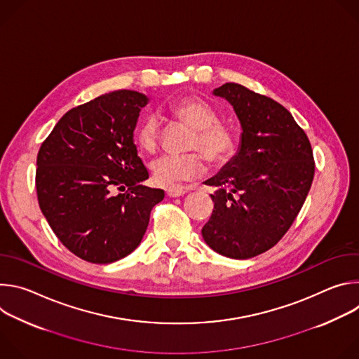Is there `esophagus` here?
Masks as SVG:
<instances>
[{
    "instance_id": "esophagus-1",
    "label": "esophagus",
    "mask_w": 359,
    "mask_h": 359,
    "mask_svg": "<svg viewBox=\"0 0 359 359\" xmlns=\"http://www.w3.org/2000/svg\"><path fill=\"white\" fill-rule=\"evenodd\" d=\"M186 193H187L186 189H179V187H170V189L166 190V194L169 197H180V196H183Z\"/></svg>"
}]
</instances>
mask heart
Returning <instances> with one entry per match:
<instances>
[{
    "instance_id": "b5f03b06",
    "label": "heart",
    "mask_w": 359,
    "mask_h": 359,
    "mask_svg": "<svg viewBox=\"0 0 359 359\" xmlns=\"http://www.w3.org/2000/svg\"><path fill=\"white\" fill-rule=\"evenodd\" d=\"M172 114L190 125L194 135L189 149H198L208 161L220 163L227 159L233 147L230 130L219 123V115L208 102L198 97H184L170 108ZM136 142L143 151H153L159 144L161 122L156 116L147 115L136 128ZM151 179L158 186L170 187L182 182L198 177L204 172V161L198 151L183 155L166 153L149 165Z\"/></svg>"
}]
</instances>
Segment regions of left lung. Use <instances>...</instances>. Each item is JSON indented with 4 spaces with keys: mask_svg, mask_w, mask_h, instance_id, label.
Listing matches in <instances>:
<instances>
[{
    "mask_svg": "<svg viewBox=\"0 0 359 359\" xmlns=\"http://www.w3.org/2000/svg\"><path fill=\"white\" fill-rule=\"evenodd\" d=\"M213 95L231 105L241 135L236 155L204 182L217 190L201 236L216 252L245 260L270 250L291 227L314 179L313 149L271 97L231 82Z\"/></svg>",
    "mask_w": 359,
    "mask_h": 359,
    "instance_id": "left-lung-1",
    "label": "left lung"
}]
</instances>
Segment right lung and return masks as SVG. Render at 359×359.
<instances>
[{
  "label": "right lung",
  "mask_w": 359,
  "mask_h": 359,
  "mask_svg": "<svg viewBox=\"0 0 359 359\" xmlns=\"http://www.w3.org/2000/svg\"><path fill=\"white\" fill-rule=\"evenodd\" d=\"M147 104L136 90L100 95L68 111L38 151L41 212L60 241L85 262L126 257L165 197L163 190L142 184L149 173L133 140Z\"/></svg>",
  "instance_id": "right-lung-1"
}]
</instances>
